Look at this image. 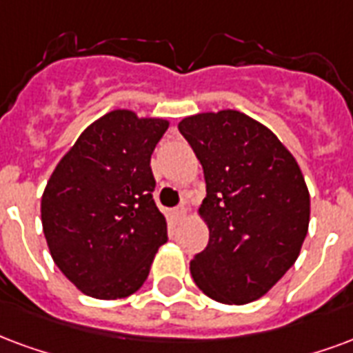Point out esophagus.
Instances as JSON below:
<instances>
[{
    "instance_id": "obj_1",
    "label": "esophagus",
    "mask_w": 353,
    "mask_h": 353,
    "mask_svg": "<svg viewBox=\"0 0 353 353\" xmlns=\"http://www.w3.org/2000/svg\"><path fill=\"white\" fill-rule=\"evenodd\" d=\"M185 213H187V208H185V203L177 205L176 210H174V216H176V219H181V216H185Z\"/></svg>"
}]
</instances>
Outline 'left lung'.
<instances>
[{
  "label": "left lung",
  "instance_id": "obj_1",
  "mask_svg": "<svg viewBox=\"0 0 353 353\" xmlns=\"http://www.w3.org/2000/svg\"><path fill=\"white\" fill-rule=\"evenodd\" d=\"M179 132L203 168L208 247L190 275L226 305L262 297L294 265L309 230L310 198L296 159L268 127L236 110L185 117Z\"/></svg>",
  "mask_w": 353,
  "mask_h": 353
}]
</instances>
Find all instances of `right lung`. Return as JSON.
I'll use <instances>...</instances> for the list:
<instances>
[{
  "label": "right lung",
  "instance_id": "right-lung-1",
  "mask_svg": "<svg viewBox=\"0 0 353 353\" xmlns=\"http://www.w3.org/2000/svg\"><path fill=\"white\" fill-rule=\"evenodd\" d=\"M166 129L164 119L110 112L83 130L46 183L44 237L57 268L85 296L134 294L168 241L150 166Z\"/></svg>",
  "mask_w": 353,
  "mask_h": 353
}]
</instances>
